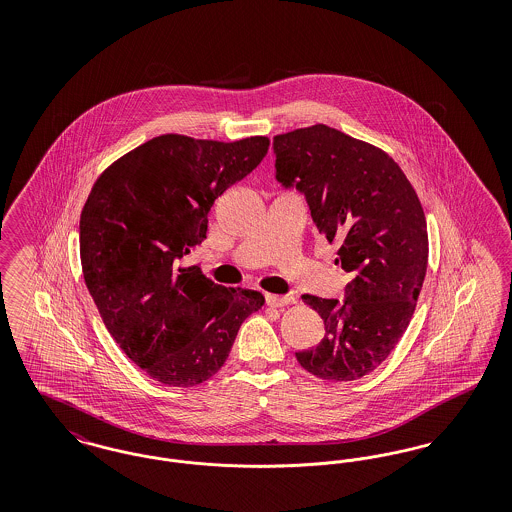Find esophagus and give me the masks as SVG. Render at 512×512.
Instances as JSON below:
<instances>
[{"instance_id": "34e87169", "label": "esophagus", "mask_w": 512, "mask_h": 512, "mask_svg": "<svg viewBox=\"0 0 512 512\" xmlns=\"http://www.w3.org/2000/svg\"><path fill=\"white\" fill-rule=\"evenodd\" d=\"M265 301H267L268 307H272V309H282V307H286L292 299H290V297H286V295H274V293H267V295H265Z\"/></svg>"}]
</instances>
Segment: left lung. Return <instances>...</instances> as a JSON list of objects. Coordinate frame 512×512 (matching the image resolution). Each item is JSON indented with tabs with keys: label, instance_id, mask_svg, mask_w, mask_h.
I'll list each match as a JSON object with an SVG mask.
<instances>
[{
	"label": "left lung",
	"instance_id": "left-lung-1",
	"mask_svg": "<svg viewBox=\"0 0 512 512\" xmlns=\"http://www.w3.org/2000/svg\"><path fill=\"white\" fill-rule=\"evenodd\" d=\"M276 180L305 195L318 232L340 244L351 276L343 301L301 295L324 320L299 365L351 382L382 365L407 330L428 267L426 217L399 165L378 147L326 124L274 136Z\"/></svg>",
	"mask_w": 512,
	"mask_h": 512
}]
</instances>
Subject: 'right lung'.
<instances>
[{
	"label": "right lung",
	"instance_id": "add662e5",
	"mask_svg": "<svg viewBox=\"0 0 512 512\" xmlns=\"http://www.w3.org/2000/svg\"><path fill=\"white\" fill-rule=\"evenodd\" d=\"M268 144L157 136L103 172L82 209L88 292L128 359L165 386L192 388L217 374L242 322L265 303L182 261L207 238L215 199L263 161Z\"/></svg>",
	"mask_w": 512,
	"mask_h": 512
}]
</instances>
